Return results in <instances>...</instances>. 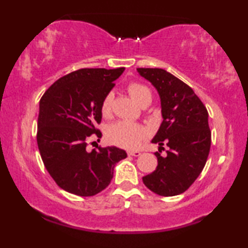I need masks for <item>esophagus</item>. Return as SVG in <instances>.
I'll return each instance as SVG.
<instances>
[{"label": "esophagus", "mask_w": 248, "mask_h": 248, "mask_svg": "<svg viewBox=\"0 0 248 248\" xmlns=\"http://www.w3.org/2000/svg\"><path fill=\"white\" fill-rule=\"evenodd\" d=\"M127 155H133V157H139V155H141V152L140 151H127Z\"/></svg>", "instance_id": "34e87169"}]
</instances>
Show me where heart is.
I'll list each match as a JSON object with an SVG mask.
<instances>
[{"mask_svg": "<svg viewBox=\"0 0 248 248\" xmlns=\"http://www.w3.org/2000/svg\"><path fill=\"white\" fill-rule=\"evenodd\" d=\"M127 91L132 98L139 105L143 106L145 104H150L152 100V93L148 87L139 82H131L127 86ZM114 93H108L101 101V114L105 117H109L113 111ZM149 132L143 125L133 123V122L120 121L111 125L107 131V138L111 143L117 147L124 149H137L142 143L144 139H147Z\"/></svg>", "mask_w": 248, "mask_h": 248, "instance_id": "heart-1", "label": "heart"}]
</instances>
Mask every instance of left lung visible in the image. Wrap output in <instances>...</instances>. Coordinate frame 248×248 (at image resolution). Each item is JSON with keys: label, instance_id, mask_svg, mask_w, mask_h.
Wrapping results in <instances>:
<instances>
[{"label": "left lung", "instance_id": "1", "mask_svg": "<svg viewBox=\"0 0 248 248\" xmlns=\"http://www.w3.org/2000/svg\"><path fill=\"white\" fill-rule=\"evenodd\" d=\"M138 72L154 84L161 101L162 123L152 140L158 143V166L142 178L144 185L160 196L184 193L201 174L211 147L208 110L191 87L162 69ZM168 144L165 157L162 145Z\"/></svg>", "mask_w": 248, "mask_h": 248}]
</instances>
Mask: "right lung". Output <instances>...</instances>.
<instances>
[{
	"mask_svg": "<svg viewBox=\"0 0 248 248\" xmlns=\"http://www.w3.org/2000/svg\"><path fill=\"white\" fill-rule=\"evenodd\" d=\"M118 69H80L60 78L39 103L37 144L44 165L64 191L93 196L110 184L114 167L126 152L116 147L87 151L91 135L101 138V101L124 72Z\"/></svg>",
	"mask_w": 248,
	"mask_h": 248,
	"instance_id": "right-lung-1",
	"label": "right lung"
}]
</instances>
